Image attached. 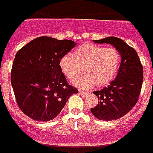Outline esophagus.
<instances>
[{"label":"esophagus","mask_w":153,"mask_h":153,"mask_svg":"<svg viewBox=\"0 0 153 153\" xmlns=\"http://www.w3.org/2000/svg\"><path fill=\"white\" fill-rule=\"evenodd\" d=\"M79 95H81V96H82V97H84V96H86V95L88 94L87 92H85V91H79Z\"/></svg>","instance_id":"1"}]
</instances>
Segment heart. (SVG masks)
I'll use <instances>...</instances> for the list:
<instances>
[{"label": "heart", "mask_w": 153, "mask_h": 153, "mask_svg": "<svg viewBox=\"0 0 153 153\" xmlns=\"http://www.w3.org/2000/svg\"><path fill=\"white\" fill-rule=\"evenodd\" d=\"M120 63V54L116 49L91 43L80 45L74 51V57L66 54L59 60L62 72L70 80L79 76L83 67L85 74L73 82L81 88L109 83L117 74Z\"/></svg>", "instance_id": "1"}]
</instances>
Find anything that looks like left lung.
Wrapping results in <instances>:
<instances>
[{
  "label": "left lung",
  "instance_id": "obj_1",
  "mask_svg": "<svg viewBox=\"0 0 153 153\" xmlns=\"http://www.w3.org/2000/svg\"><path fill=\"white\" fill-rule=\"evenodd\" d=\"M93 42L112 45L120 54L121 62L117 76L110 85L94 91L100 102L91 111L100 120H118L129 112L138 101L143 83V66L135 49L120 38L108 37Z\"/></svg>",
  "mask_w": 153,
  "mask_h": 153
}]
</instances>
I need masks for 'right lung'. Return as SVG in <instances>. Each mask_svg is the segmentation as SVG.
I'll return each instance as SVG.
<instances>
[{"label":"right lung","mask_w":153,"mask_h":153,"mask_svg":"<svg viewBox=\"0 0 153 153\" xmlns=\"http://www.w3.org/2000/svg\"><path fill=\"white\" fill-rule=\"evenodd\" d=\"M76 45L71 40L39 37L17 51L11 71V83L22 112L45 122L59 115L77 88L67 83L59 60Z\"/></svg>","instance_id":"add662e5"}]
</instances>
